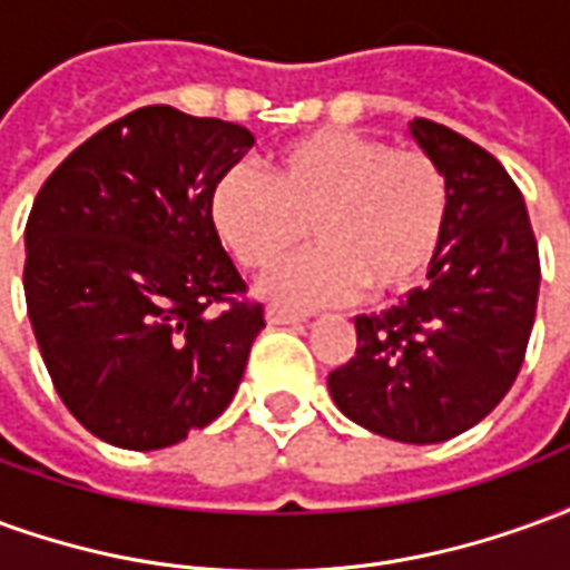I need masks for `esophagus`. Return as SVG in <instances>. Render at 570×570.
<instances>
[{
    "mask_svg": "<svg viewBox=\"0 0 570 570\" xmlns=\"http://www.w3.org/2000/svg\"><path fill=\"white\" fill-rule=\"evenodd\" d=\"M265 321L272 323V326H289V323L305 321V314H298V311H289V308H281V305H268V308H265Z\"/></svg>",
    "mask_w": 570,
    "mask_h": 570,
    "instance_id": "obj_1",
    "label": "esophagus"
}]
</instances>
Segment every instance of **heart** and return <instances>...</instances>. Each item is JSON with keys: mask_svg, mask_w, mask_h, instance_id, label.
Masks as SVG:
<instances>
[{"mask_svg": "<svg viewBox=\"0 0 570 570\" xmlns=\"http://www.w3.org/2000/svg\"><path fill=\"white\" fill-rule=\"evenodd\" d=\"M213 232L244 268L262 272L305 235L321 244L265 281L284 305L387 298L424 281L449 223V183L419 149H391L357 130L326 128L286 142L265 176L228 167L210 188Z\"/></svg>", "mask_w": 570, "mask_h": 570, "instance_id": "1", "label": "heart"}]
</instances>
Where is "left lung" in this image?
<instances>
[{"mask_svg": "<svg viewBox=\"0 0 570 570\" xmlns=\"http://www.w3.org/2000/svg\"><path fill=\"white\" fill-rule=\"evenodd\" d=\"M412 137L449 183V223L428 284L360 314L357 351L330 372L335 406L396 442H445L498 406L525 360L540 289L525 198L503 164L445 125Z\"/></svg>", "mask_w": 570, "mask_h": 570, "instance_id": "8db88e82", "label": "left lung"}]
</instances>
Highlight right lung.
Wrapping results in <instances>:
<instances>
[{
  "label": "right lung",
  "instance_id": "1",
  "mask_svg": "<svg viewBox=\"0 0 570 570\" xmlns=\"http://www.w3.org/2000/svg\"><path fill=\"white\" fill-rule=\"evenodd\" d=\"M253 142L232 121L142 106L39 188L23 232L27 314L55 391L97 440L164 449L232 403L265 317L207 200Z\"/></svg>",
  "mask_w": 570,
  "mask_h": 570
}]
</instances>
